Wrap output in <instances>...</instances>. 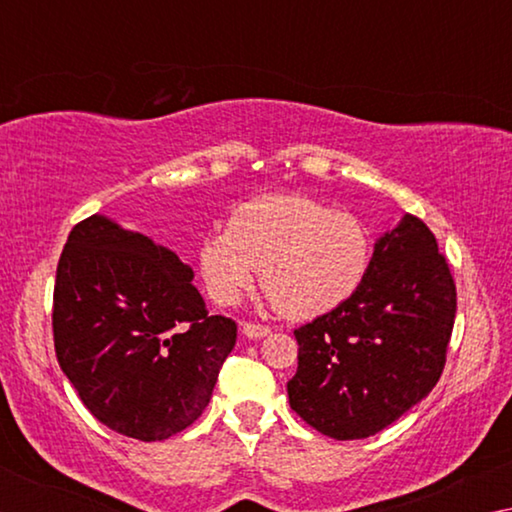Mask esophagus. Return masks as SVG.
<instances>
[{
  "label": "esophagus",
  "mask_w": 512,
  "mask_h": 512,
  "mask_svg": "<svg viewBox=\"0 0 512 512\" xmlns=\"http://www.w3.org/2000/svg\"><path fill=\"white\" fill-rule=\"evenodd\" d=\"M241 332H244L248 339H262V336L271 334V327L259 323H241Z\"/></svg>",
  "instance_id": "esophagus-1"
}]
</instances>
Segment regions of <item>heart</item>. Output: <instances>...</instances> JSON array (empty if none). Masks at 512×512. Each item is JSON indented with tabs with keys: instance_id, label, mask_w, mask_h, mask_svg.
I'll return each instance as SVG.
<instances>
[{
	"instance_id": "heart-1",
	"label": "heart",
	"mask_w": 512,
	"mask_h": 512,
	"mask_svg": "<svg viewBox=\"0 0 512 512\" xmlns=\"http://www.w3.org/2000/svg\"><path fill=\"white\" fill-rule=\"evenodd\" d=\"M370 237L348 212L298 194L239 205L228 230L198 248V268L216 305H235L262 268V284L284 316L307 320L352 298L370 268Z\"/></svg>"
}]
</instances>
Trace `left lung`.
<instances>
[{
	"mask_svg": "<svg viewBox=\"0 0 512 512\" xmlns=\"http://www.w3.org/2000/svg\"><path fill=\"white\" fill-rule=\"evenodd\" d=\"M456 284L427 223L406 214L375 244L352 298L298 327L289 404L336 440L375 436L438 384Z\"/></svg>",
	"mask_w": 512,
	"mask_h": 512,
	"instance_id": "1",
	"label": "left lung"
}]
</instances>
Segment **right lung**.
<instances>
[{
	"mask_svg": "<svg viewBox=\"0 0 512 512\" xmlns=\"http://www.w3.org/2000/svg\"><path fill=\"white\" fill-rule=\"evenodd\" d=\"M192 268L92 214L69 232L54 284V348L81 402L121 436L164 440L210 404L237 323L210 316Z\"/></svg>",
	"mask_w": 512,
	"mask_h": 512,
	"instance_id": "obj_1",
	"label": "right lung"
}]
</instances>
